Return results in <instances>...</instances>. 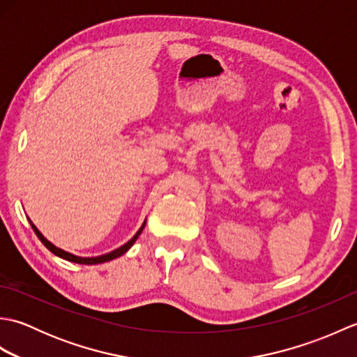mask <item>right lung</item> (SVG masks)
Masks as SVG:
<instances>
[{"label":"right lung","instance_id":"add662e5","mask_svg":"<svg viewBox=\"0 0 357 357\" xmlns=\"http://www.w3.org/2000/svg\"><path fill=\"white\" fill-rule=\"evenodd\" d=\"M30 225H32V229H33V231L36 233V236L40 238V241L43 242V244H44L45 247H47V248L50 250V252H52L53 255H56V256H59V257H63V259L70 261V262L93 265V264H102V262L112 261V259H115V257H118V256H121V255H124V253L127 252V250L135 244V241L138 239V236L141 234V231H142V229H144V225H146V222L142 224V227L138 230V233H136L135 236L127 242V244H124L123 247H119V248H116V250H113V252H110V253H107V255H102V256H98V257H79V256H75V255L67 253V252H64V250H61V248H58V247H55L53 244H50V242H49L47 239H45L40 231H38V229H36V227H35L32 222H30Z\"/></svg>","mask_w":357,"mask_h":357}]
</instances>
